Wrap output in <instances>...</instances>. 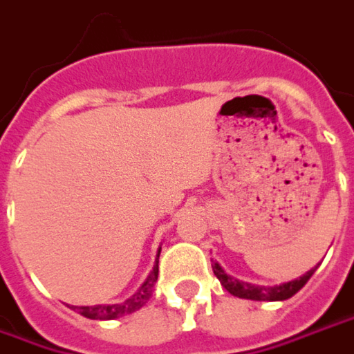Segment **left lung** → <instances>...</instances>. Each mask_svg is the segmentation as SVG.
<instances>
[{"mask_svg": "<svg viewBox=\"0 0 354 354\" xmlns=\"http://www.w3.org/2000/svg\"><path fill=\"white\" fill-rule=\"evenodd\" d=\"M212 268H214V274L219 279V283L223 285L229 293L235 295L239 299H250V301H285V299H291L295 293H299L303 289L318 266L314 270H310V272H306L303 277H299L295 281H289V283L275 285V287H258V285H250L245 283V281H239V279H233L231 275H227L221 270V266L218 262L212 266Z\"/></svg>", "mask_w": 354, "mask_h": 354, "instance_id": "obj_1", "label": "left lung"}]
</instances>
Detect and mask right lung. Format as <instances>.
<instances>
[{"mask_svg": "<svg viewBox=\"0 0 354 354\" xmlns=\"http://www.w3.org/2000/svg\"><path fill=\"white\" fill-rule=\"evenodd\" d=\"M158 258H160V254H158ZM156 279H158V262L153 266L152 274L148 275V279L142 283V287L131 299H127L125 303L96 304V306H73V310H77L84 318H90V320H113V318H121L125 314L140 310L148 303V299L152 297V287L156 283Z\"/></svg>", "mask_w": 354, "mask_h": 354, "instance_id": "add662e5", "label": "right lung"}]
</instances>
